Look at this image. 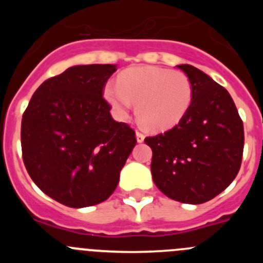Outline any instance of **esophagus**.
Instances as JSON below:
<instances>
[{"label":"esophagus","mask_w":263,"mask_h":263,"mask_svg":"<svg viewBox=\"0 0 263 263\" xmlns=\"http://www.w3.org/2000/svg\"><path fill=\"white\" fill-rule=\"evenodd\" d=\"M136 138H137V142H143L145 141V136H143L142 133H139V132H137L136 133Z\"/></svg>","instance_id":"34e87169"}]
</instances>
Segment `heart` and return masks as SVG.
I'll return each mask as SVG.
<instances>
[{
    "mask_svg": "<svg viewBox=\"0 0 263 263\" xmlns=\"http://www.w3.org/2000/svg\"><path fill=\"white\" fill-rule=\"evenodd\" d=\"M104 97L118 120H125L137 104V120L150 132H164L180 122L192 101V85L185 73L157 66L124 71L118 84L108 83Z\"/></svg>",
    "mask_w": 263,
    "mask_h": 263,
    "instance_id": "1",
    "label": "heart"
}]
</instances>
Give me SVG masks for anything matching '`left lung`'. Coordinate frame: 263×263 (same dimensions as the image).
<instances>
[{
  "label": "left lung",
  "instance_id": "8db88e82",
  "mask_svg": "<svg viewBox=\"0 0 263 263\" xmlns=\"http://www.w3.org/2000/svg\"><path fill=\"white\" fill-rule=\"evenodd\" d=\"M192 85V101L178 125L147 137L155 185L173 200L201 204L233 182L243 152V125L231 95L211 76L180 64Z\"/></svg>",
  "mask_w": 263,
  "mask_h": 263
}]
</instances>
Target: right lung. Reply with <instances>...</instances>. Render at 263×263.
I'll use <instances>...</instances> for the list:
<instances>
[{
    "label": "right lung",
    "mask_w": 263,
    "mask_h": 263,
    "mask_svg": "<svg viewBox=\"0 0 263 263\" xmlns=\"http://www.w3.org/2000/svg\"><path fill=\"white\" fill-rule=\"evenodd\" d=\"M116 64L73 66L42 83L23 113L22 157L46 195L71 208L106 200L137 139L103 99Z\"/></svg>",
    "instance_id": "add662e5"
}]
</instances>
